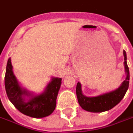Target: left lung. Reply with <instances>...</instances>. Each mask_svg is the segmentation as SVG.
<instances>
[{"label": "left lung", "mask_w": 133, "mask_h": 133, "mask_svg": "<svg viewBox=\"0 0 133 133\" xmlns=\"http://www.w3.org/2000/svg\"><path fill=\"white\" fill-rule=\"evenodd\" d=\"M123 56H124V68H125V72L127 74V77L125 81L122 83L121 87L117 90L107 93H104L102 95H99L95 97H87L83 94L81 83H77L76 87L77 97L79 105L83 109L94 113L106 111L113 108L124 97L127 91L129 88V67L127 63V53L125 50H123Z\"/></svg>", "instance_id": "obj_1"}]
</instances>
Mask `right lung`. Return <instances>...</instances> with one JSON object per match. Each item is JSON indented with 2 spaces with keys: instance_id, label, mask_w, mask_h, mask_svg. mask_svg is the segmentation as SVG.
I'll list each match as a JSON object with an SVG mask.
<instances>
[{
  "instance_id": "obj_1",
  "label": "right lung",
  "mask_w": 133,
  "mask_h": 133,
  "mask_svg": "<svg viewBox=\"0 0 133 133\" xmlns=\"http://www.w3.org/2000/svg\"><path fill=\"white\" fill-rule=\"evenodd\" d=\"M4 80L7 97L21 113L34 118H41L50 115L55 110L62 78L52 77L44 92L35 96L18 83L13 74L10 58L7 61ZM25 97L29 98L26 99Z\"/></svg>"
}]
</instances>
